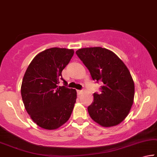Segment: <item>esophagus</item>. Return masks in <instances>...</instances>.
<instances>
[{
    "label": "esophagus",
    "instance_id": "obj_1",
    "mask_svg": "<svg viewBox=\"0 0 157 157\" xmlns=\"http://www.w3.org/2000/svg\"><path fill=\"white\" fill-rule=\"evenodd\" d=\"M76 92H77V94H78V95H81L82 93H83V90H77Z\"/></svg>",
    "mask_w": 157,
    "mask_h": 157
}]
</instances>
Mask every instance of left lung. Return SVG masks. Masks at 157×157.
Wrapping results in <instances>:
<instances>
[{"label": "left lung", "instance_id": "obj_1", "mask_svg": "<svg viewBox=\"0 0 157 157\" xmlns=\"http://www.w3.org/2000/svg\"><path fill=\"white\" fill-rule=\"evenodd\" d=\"M76 54L93 80L103 83L100 93H93L94 100L88 107L90 117L104 127L120 124L133 103L135 86L129 70L117 55L106 48H81Z\"/></svg>", "mask_w": 157, "mask_h": 157}]
</instances>
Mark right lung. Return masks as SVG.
Segmentation results:
<instances>
[{
    "label": "right lung",
    "instance_id": "1",
    "mask_svg": "<svg viewBox=\"0 0 157 157\" xmlns=\"http://www.w3.org/2000/svg\"><path fill=\"white\" fill-rule=\"evenodd\" d=\"M74 50L52 48L38 54L24 76L21 95L26 112L38 126L58 128L69 120L76 102V91L68 88L62 71ZM64 86H58L59 81Z\"/></svg>",
    "mask_w": 157,
    "mask_h": 157
}]
</instances>
